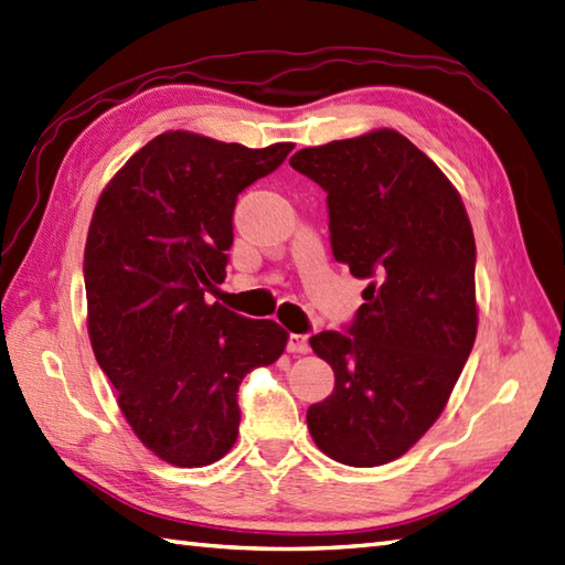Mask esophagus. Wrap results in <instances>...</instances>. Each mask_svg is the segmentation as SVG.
Returning a JSON list of instances; mask_svg holds the SVG:
<instances>
[{"label":"esophagus","mask_w":565,"mask_h":565,"mask_svg":"<svg viewBox=\"0 0 565 565\" xmlns=\"http://www.w3.org/2000/svg\"><path fill=\"white\" fill-rule=\"evenodd\" d=\"M287 350L295 355H307L309 353V338L302 333H290V341H287Z\"/></svg>","instance_id":"esophagus-1"}]
</instances>
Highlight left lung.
I'll return each instance as SVG.
<instances>
[{
    "mask_svg": "<svg viewBox=\"0 0 565 565\" xmlns=\"http://www.w3.org/2000/svg\"><path fill=\"white\" fill-rule=\"evenodd\" d=\"M290 164L329 193L333 258L370 280L350 333L309 338L335 374L309 433L326 457L380 467L440 418L473 348L471 222L440 167L392 128L299 149Z\"/></svg>",
    "mask_w": 565,
    "mask_h": 565,
    "instance_id": "1",
    "label": "left lung"
}]
</instances>
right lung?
I'll return each instance as SVG.
<instances>
[{"instance_id":"right-lung-1","label":"right lung","mask_w":565,"mask_h":565,"mask_svg":"<svg viewBox=\"0 0 565 565\" xmlns=\"http://www.w3.org/2000/svg\"><path fill=\"white\" fill-rule=\"evenodd\" d=\"M292 147L167 130L98 195L84 248L89 341L132 433L173 467L230 452L242 380L285 353L280 323L207 305L205 292L224 280L236 195Z\"/></svg>"}]
</instances>
